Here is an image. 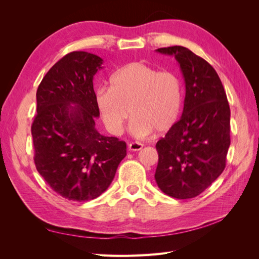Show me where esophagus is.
Masks as SVG:
<instances>
[{"label":"esophagus","mask_w":259,"mask_h":259,"mask_svg":"<svg viewBox=\"0 0 259 259\" xmlns=\"http://www.w3.org/2000/svg\"><path fill=\"white\" fill-rule=\"evenodd\" d=\"M143 147H144V145L139 144V143H131V144H128V149H130L131 151H139V150H142Z\"/></svg>","instance_id":"1"}]
</instances>
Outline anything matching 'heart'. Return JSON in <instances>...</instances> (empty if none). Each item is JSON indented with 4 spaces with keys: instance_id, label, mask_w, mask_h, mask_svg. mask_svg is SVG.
Wrapping results in <instances>:
<instances>
[{
    "instance_id": "b5f03b06",
    "label": "heart",
    "mask_w": 259,
    "mask_h": 259,
    "mask_svg": "<svg viewBox=\"0 0 259 259\" xmlns=\"http://www.w3.org/2000/svg\"><path fill=\"white\" fill-rule=\"evenodd\" d=\"M111 88H100L96 104L108 130L122 133L131 115V130L136 136H147L153 131L165 133L177 123L183 109V84L171 71L136 61L116 71Z\"/></svg>"
}]
</instances>
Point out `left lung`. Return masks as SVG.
<instances>
[{
  "mask_svg": "<svg viewBox=\"0 0 259 259\" xmlns=\"http://www.w3.org/2000/svg\"><path fill=\"white\" fill-rule=\"evenodd\" d=\"M174 56L186 96L182 117L155 145V182L175 199L197 197L223 173L230 146V108L221 79L206 60L184 46L156 50Z\"/></svg>",
  "mask_w": 259,
  "mask_h": 259,
  "instance_id": "1",
  "label": "left lung"
}]
</instances>
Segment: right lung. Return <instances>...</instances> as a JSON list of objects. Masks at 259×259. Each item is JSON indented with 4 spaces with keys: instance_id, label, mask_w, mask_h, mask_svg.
<instances>
[{
    "instance_id": "1",
    "label": "right lung",
    "mask_w": 259,
    "mask_h": 259,
    "mask_svg": "<svg viewBox=\"0 0 259 259\" xmlns=\"http://www.w3.org/2000/svg\"><path fill=\"white\" fill-rule=\"evenodd\" d=\"M103 59L72 52L45 74L36 91V115L31 126L34 163L52 189L68 200L96 199L114 178L126 155V144L101 135L94 75Z\"/></svg>"
}]
</instances>
